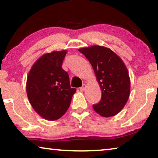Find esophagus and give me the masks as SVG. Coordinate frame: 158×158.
Here are the masks:
<instances>
[{"label": "esophagus", "mask_w": 158, "mask_h": 158, "mask_svg": "<svg viewBox=\"0 0 158 158\" xmlns=\"http://www.w3.org/2000/svg\"><path fill=\"white\" fill-rule=\"evenodd\" d=\"M85 88H86V85L85 84H83V85H82V87H81V88H80V90H81V91L83 92L84 90H85Z\"/></svg>", "instance_id": "esophagus-1"}]
</instances>
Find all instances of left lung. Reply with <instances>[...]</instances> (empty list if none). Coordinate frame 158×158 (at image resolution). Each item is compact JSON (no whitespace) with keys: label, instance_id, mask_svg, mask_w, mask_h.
<instances>
[{"label":"left lung","instance_id":"1","mask_svg":"<svg viewBox=\"0 0 158 158\" xmlns=\"http://www.w3.org/2000/svg\"><path fill=\"white\" fill-rule=\"evenodd\" d=\"M91 64L102 91L101 99L94 105L103 117H111L122 111L130 94V78L124 62L108 47L94 45L78 49Z\"/></svg>","mask_w":158,"mask_h":158}]
</instances>
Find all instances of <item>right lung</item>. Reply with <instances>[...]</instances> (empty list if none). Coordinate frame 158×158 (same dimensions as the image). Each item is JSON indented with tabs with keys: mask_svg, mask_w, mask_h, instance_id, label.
<instances>
[{
	"mask_svg": "<svg viewBox=\"0 0 158 158\" xmlns=\"http://www.w3.org/2000/svg\"><path fill=\"white\" fill-rule=\"evenodd\" d=\"M67 50L41 56L32 65L27 80L29 103L39 115L48 121L65 114L76 89L70 87L68 73L62 68Z\"/></svg>",
	"mask_w": 158,
	"mask_h": 158,
	"instance_id": "1",
	"label": "right lung"
}]
</instances>
